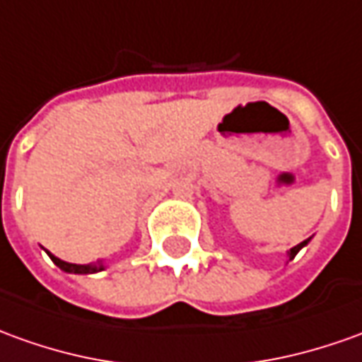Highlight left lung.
<instances>
[{
	"instance_id": "left-lung-1",
	"label": "left lung",
	"mask_w": 362,
	"mask_h": 362,
	"mask_svg": "<svg viewBox=\"0 0 362 362\" xmlns=\"http://www.w3.org/2000/svg\"><path fill=\"white\" fill-rule=\"evenodd\" d=\"M308 243H310V238H305L303 243H300V244H298V246H293V248H291V250H290V260H291V258H296V254L300 252L301 248H303V246H305V244H308Z\"/></svg>"
}]
</instances>
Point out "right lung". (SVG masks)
<instances>
[{"instance_id":"1","label":"right lung","mask_w":362,"mask_h":362,"mask_svg":"<svg viewBox=\"0 0 362 362\" xmlns=\"http://www.w3.org/2000/svg\"><path fill=\"white\" fill-rule=\"evenodd\" d=\"M49 256H51V260L61 268V270L64 272H71V274H94V272H100L104 270V266H82V264H69V262H62L59 260L57 256H52L51 252H49Z\"/></svg>"}]
</instances>
